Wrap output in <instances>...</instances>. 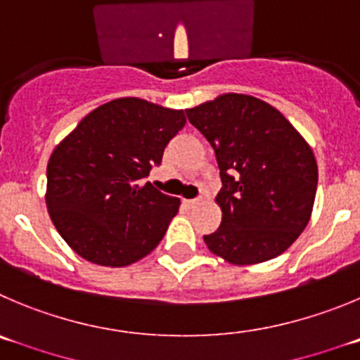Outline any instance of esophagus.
Returning a JSON list of instances; mask_svg holds the SVG:
<instances>
[{
	"label": "esophagus",
	"instance_id": "esophagus-1",
	"mask_svg": "<svg viewBox=\"0 0 360 360\" xmlns=\"http://www.w3.org/2000/svg\"><path fill=\"white\" fill-rule=\"evenodd\" d=\"M202 204V197H197V199H191V200H186V206L188 207H197Z\"/></svg>",
	"mask_w": 360,
	"mask_h": 360
}]
</instances>
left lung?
I'll list each match as a JSON object with an SVG mask.
<instances>
[{"instance_id":"1","label":"left lung","mask_w":360,"mask_h":360,"mask_svg":"<svg viewBox=\"0 0 360 360\" xmlns=\"http://www.w3.org/2000/svg\"><path fill=\"white\" fill-rule=\"evenodd\" d=\"M186 115L214 149L221 177V224L204 236L207 248L238 266L281 256L311 220V146L277 108L245 94H224Z\"/></svg>"}]
</instances>
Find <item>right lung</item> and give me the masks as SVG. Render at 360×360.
<instances>
[{
  "label": "right lung",
  "instance_id": "1",
  "mask_svg": "<svg viewBox=\"0 0 360 360\" xmlns=\"http://www.w3.org/2000/svg\"><path fill=\"white\" fill-rule=\"evenodd\" d=\"M184 124L183 110L120 97L92 110L55 147L46 206L78 256L120 268L158 247L181 200L142 179Z\"/></svg>",
  "mask_w": 360,
  "mask_h": 360
}]
</instances>
